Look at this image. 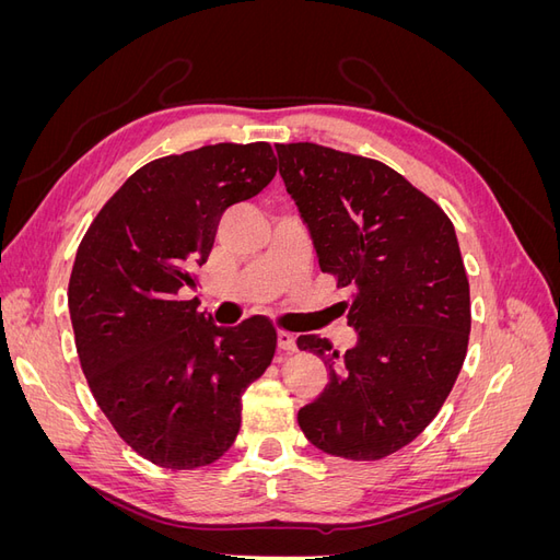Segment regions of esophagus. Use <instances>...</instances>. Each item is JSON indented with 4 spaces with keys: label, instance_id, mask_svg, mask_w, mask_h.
Masks as SVG:
<instances>
[{
    "label": "esophagus",
    "instance_id": "34e87169",
    "mask_svg": "<svg viewBox=\"0 0 560 560\" xmlns=\"http://www.w3.org/2000/svg\"><path fill=\"white\" fill-rule=\"evenodd\" d=\"M278 348L284 352H294L296 350V336L292 331H278Z\"/></svg>",
    "mask_w": 560,
    "mask_h": 560
}]
</instances>
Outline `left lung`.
I'll return each mask as SVG.
<instances>
[{"label": "left lung", "mask_w": 560, "mask_h": 560, "mask_svg": "<svg viewBox=\"0 0 560 560\" xmlns=\"http://www.w3.org/2000/svg\"><path fill=\"white\" fill-rule=\"evenodd\" d=\"M276 151L322 273L350 287L348 325L358 331L343 354L317 334L296 338L329 369L299 428L329 455L381 460L430 425L465 362L469 282L455 229L381 161L313 142Z\"/></svg>", "instance_id": "obj_1"}]
</instances>
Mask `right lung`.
<instances>
[{
  "label": "right lung",
  "mask_w": 560,
  "mask_h": 560,
  "mask_svg": "<svg viewBox=\"0 0 560 560\" xmlns=\"http://www.w3.org/2000/svg\"><path fill=\"white\" fill-rule=\"evenodd\" d=\"M276 171L268 142L156 159L105 202L77 249L67 303L81 369L118 436L159 467L219 460L238 436L243 393L276 354L270 319L217 327L179 296L222 214Z\"/></svg>",
  "instance_id": "1"
}]
</instances>
